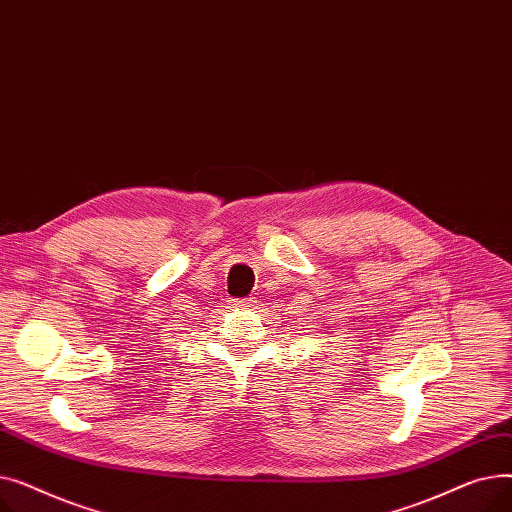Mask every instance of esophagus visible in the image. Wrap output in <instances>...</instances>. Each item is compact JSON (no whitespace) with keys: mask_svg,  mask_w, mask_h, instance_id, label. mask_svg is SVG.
I'll list each match as a JSON object with an SVG mask.
<instances>
[{"mask_svg":"<svg viewBox=\"0 0 512 512\" xmlns=\"http://www.w3.org/2000/svg\"><path fill=\"white\" fill-rule=\"evenodd\" d=\"M253 305H255L253 299H234L232 301V307H236V309H249Z\"/></svg>","mask_w":512,"mask_h":512,"instance_id":"esophagus-1","label":"esophagus"}]
</instances>
